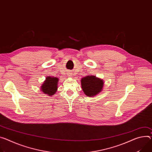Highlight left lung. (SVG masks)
Masks as SVG:
<instances>
[{
    "mask_svg": "<svg viewBox=\"0 0 152 152\" xmlns=\"http://www.w3.org/2000/svg\"><path fill=\"white\" fill-rule=\"evenodd\" d=\"M81 86L87 96H94L102 91L104 81L94 76H88L81 79Z\"/></svg>",
    "mask_w": 152,
    "mask_h": 152,
    "instance_id": "obj_1",
    "label": "left lung"
}]
</instances>
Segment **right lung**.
<instances>
[{"mask_svg": "<svg viewBox=\"0 0 152 152\" xmlns=\"http://www.w3.org/2000/svg\"><path fill=\"white\" fill-rule=\"evenodd\" d=\"M58 79L57 77H47L45 80L44 83L41 87L42 91L48 95L51 96L54 94L58 89Z\"/></svg>", "mask_w": 152, "mask_h": 152, "instance_id": "1", "label": "right lung"}]
</instances>
